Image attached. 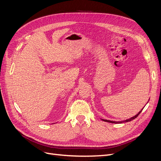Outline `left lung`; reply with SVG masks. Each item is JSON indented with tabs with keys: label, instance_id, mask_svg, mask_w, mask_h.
<instances>
[{
	"label": "left lung",
	"instance_id": "obj_1",
	"mask_svg": "<svg viewBox=\"0 0 161 161\" xmlns=\"http://www.w3.org/2000/svg\"><path fill=\"white\" fill-rule=\"evenodd\" d=\"M143 110V108L141 110V111H140L138 112V114H137L136 116H133L132 118H130V119H128V120H124V121H122V122H116V121H110V120H103V119H102V120H103L104 122H110V123H114V124H118V123H122V122H130V121H132V120H134V119H135L136 118L138 117V116L141 114V112H142V110Z\"/></svg>",
	"mask_w": 161,
	"mask_h": 161
}]
</instances>
